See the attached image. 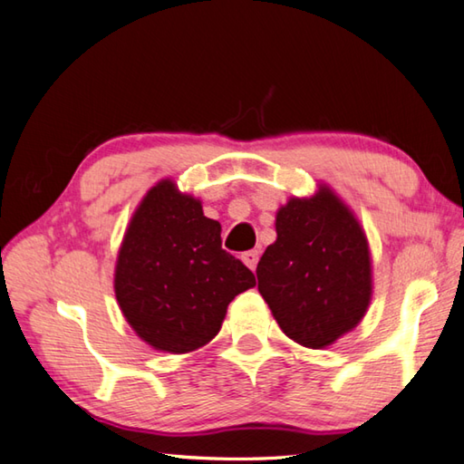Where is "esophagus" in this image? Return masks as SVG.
<instances>
[{
    "label": "esophagus",
    "mask_w": 464,
    "mask_h": 464,
    "mask_svg": "<svg viewBox=\"0 0 464 464\" xmlns=\"http://www.w3.org/2000/svg\"><path fill=\"white\" fill-rule=\"evenodd\" d=\"M258 258H260V252L258 250H248V252H244V255H242L244 265H246L250 270H256Z\"/></svg>",
    "instance_id": "esophagus-1"
}]
</instances>
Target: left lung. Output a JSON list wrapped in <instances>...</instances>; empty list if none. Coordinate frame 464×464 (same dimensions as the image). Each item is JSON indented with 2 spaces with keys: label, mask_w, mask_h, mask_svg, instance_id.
Here are the masks:
<instances>
[{
  "label": "left lung",
  "mask_w": 464,
  "mask_h": 464,
  "mask_svg": "<svg viewBox=\"0 0 464 464\" xmlns=\"http://www.w3.org/2000/svg\"><path fill=\"white\" fill-rule=\"evenodd\" d=\"M258 291L285 335L321 349L362 321L372 296L368 240L352 212L321 188L276 214V242L262 255Z\"/></svg>",
  "instance_id": "left-lung-1"
}]
</instances>
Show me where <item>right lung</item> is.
Here are the masks:
<instances>
[{
  "label": "right lung",
  "mask_w": 464,
  "mask_h": 464,
  "mask_svg": "<svg viewBox=\"0 0 464 464\" xmlns=\"http://www.w3.org/2000/svg\"><path fill=\"white\" fill-rule=\"evenodd\" d=\"M220 224L176 183H157L137 208L119 252L115 293L137 335L155 349L188 353L222 327L230 301L256 285L222 248Z\"/></svg>",
  "instance_id": "obj_1"
}]
</instances>
